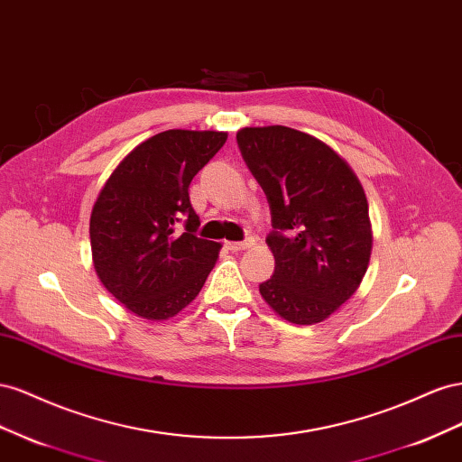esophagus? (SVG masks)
<instances>
[{"mask_svg":"<svg viewBox=\"0 0 462 462\" xmlns=\"http://www.w3.org/2000/svg\"><path fill=\"white\" fill-rule=\"evenodd\" d=\"M254 242L252 240H244V242H226V247L230 249V252H244V249L252 247Z\"/></svg>","mask_w":462,"mask_h":462,"instance_id":"obj_1","label":"esophagus"}]
</instances>
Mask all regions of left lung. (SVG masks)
I'll return each mask as SVG.
<instances>
[{
	"instance_id": "left-lung-1",
	"label": "left lung",
	"mask_w": 462,
	"mask_h": 462,
	"mask_svg": "<svg viewBox=\"0 0 462 462\" xmlns=\"http://www.w3.org/2000/svg\"><path fill=\"white\" fill-rule=\"evenodd\" d=\"M236 141L271 207L274 273L259 292L286 321L319 323L358 290L370 263L362 183L328 144L304 131L244 127Z\"/></svg>"
}]
</instances>
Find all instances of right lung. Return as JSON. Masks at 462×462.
Returning <instances> with one entry per match:
<instances>
[{
    "label": "right lung",
    "instance_id": "add662e5",
    "mask_svg": "<svg viewBox=\"0 0 462 462\" xmlns=\"http://www.w3.org/2000/svg\"><path fill=\"white\" fill-rule=\"evenodd\" d=\"M226 139L224 131H162L117 164L92 207L90 247L98 279L143 319L174 318L215 267L220 244L195 234L199 217L189 183Z\"/></svg>",
    "mask_w": 462,
    "mask_h": 462
}]
</instances>
